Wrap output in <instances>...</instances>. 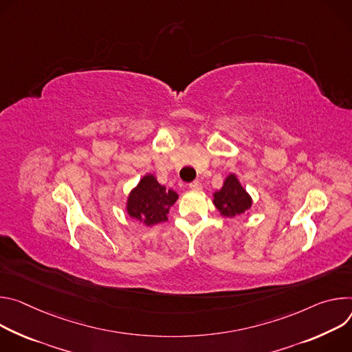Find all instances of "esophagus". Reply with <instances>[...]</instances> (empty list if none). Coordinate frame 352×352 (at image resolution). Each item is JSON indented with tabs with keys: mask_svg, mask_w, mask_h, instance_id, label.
Returning a JSON list of instances; mask_svg holds the SVG:
<instances>
[{
	"mask_svg": "<svg viewBox=\"0 0 352 352\" xmlns=\"http://www.w3.org/2000/svg\"><path fill=\"white\" fill-rule=\"evenodd\" d=\"M188 187H190L191 190H201V188H203V186H201V183H200L199 180L190 183V184H188Z\"/></svg>",
	"mask_w": 352,
	"mask_h": 352,
	"instance_id": "34e87169",
	"label": "esophagus"
}]
</instances>
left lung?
Wrapping results in <instances>:
<instances>
[{
  "mask_svg": "<svg viewBox=\"0 0 352 352\" xmlns=\"http://www.w3.org/2000/svg\"><path fill=\"white\" fill-rule=\"evenodd\" d=\"M212 203L223 218H233L248 212L253 200L235 173H229L219 190L212 194Z\"/></svg>",
  "mask_w": 352,
  "mask_h": 352,
  "instance_id": "left-lung-1",
  "label": "left lung"
}]
</instances>
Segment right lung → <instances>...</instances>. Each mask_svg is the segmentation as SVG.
Returning a JSON list of instances; mask_svg holds the SVG:
<instances>
[{
    "instance_id": "1",
    "label": "right lung",
    "mask_w": 352,
    "mask_h": 352,
    "mask_svg": "<svg viewBox=\"0 0 352 352\" xmlns=\"http://www.w3.org/2000/svg\"><path fill=\"white\" fill-rule=\"evenodd\" d=\"M177 199L176 191L166 190L152 173H146L130 191L126 211L133 219L142 222L145 226H152L168 221L169 210Z\"/></svg>"
}]
</instances>
